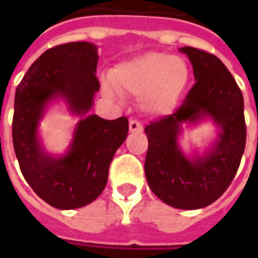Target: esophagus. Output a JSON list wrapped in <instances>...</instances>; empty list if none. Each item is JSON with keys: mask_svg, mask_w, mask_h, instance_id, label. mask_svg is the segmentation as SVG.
<instances>
[{"mask_svg": "<svg viewBox=\"0 0 258 258\" xmlns=\"http://www.w3.org/2000/svg\"><path fill=\"white\" fill-rule=\"evenodd\" d=\"M128 127L131 133H142V130H144L142 124L138 120H130Z\"/></svg>", "mask_w": 258, "mask_h": 258, "instance_id": "34e87169", "label": "esophagus"}]
</instances>
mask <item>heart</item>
Here are the masks:
<instances>
[{"label":"heart","mask_w":258,"mask_h":258,"mask_svg":"<svg viewBox=\"0 0 258 258\" xmlns=\"http://www.w3.org/2000/svg\"><path fill=\"white\" fill-rule=\"evenodd\" d=\"M189 68L182 58L164 52H145L116 64L103 84L109 96L140 95V106L151 116L173 112L189 83Z\"/></svg>","instance_id":"heart-1"}]
</instances>
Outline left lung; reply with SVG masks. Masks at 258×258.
Here are the masks:
<instances>
[{
    "label": "left lung",
    "instance_id": "8db88e82",
    "mask_svg": "<svg viewBox=\"0 0 258 258\" xmlns=\"http://www.w3.org/2000/svg\"><path fill=\"white\" fill-rule=\"evenodd\" d=\"M192 63L195 85L182 105L145 127L148 185L166 205L195 210L211 205L232 182L246 145L243 95L220 59L192 47L179 48ZM209 118L217 137L203 154L185 155L179 145L184 123Z\"/></svg>",
    "mask_w": 258,
    "mask_h": 258
}]
</instances>
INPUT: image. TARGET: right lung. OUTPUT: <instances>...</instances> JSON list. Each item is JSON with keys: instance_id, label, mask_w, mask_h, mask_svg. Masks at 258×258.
<instances>
[{"instance_id": "obj_1", "label": "right lung", "mask_w": 258, "mask_h": 258, "mask_svg": "<svg viewBox=\"0 0 258 258\" xmlns=\"http://www.w3.org/2000/svg\"><path fill=\"white\" fill-rule=\"evenodd\" d=\"M98 47L68 42L48 49L31 64L15 92L12 140L23 177L44 202L60 210L90 205L107 182L109 166L128 133L127 117L90 114L99 91ZM60 99L82 117L63 155H51L38 133L52 101Z\"/></svg>"}]
</instances>
